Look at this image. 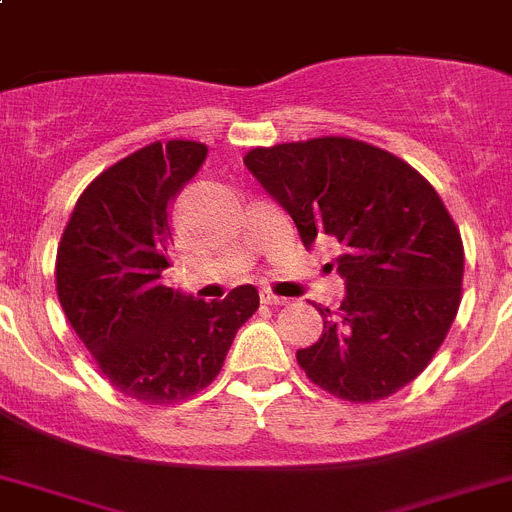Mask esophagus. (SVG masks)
I'll use <instances>...</instances> for the list:
<instances>
[{
	"label": "esophagus",
	"mask_w": 512,
	"mask_h": 512,
	"mask_svg": "<svg viewBox=\"0 0 512 512\" xmlns=\"http://www.w3.org/2000/svg\"><path fill=\"white\" fill-rule=\"evenodd\" d=\"M260 299H262V304H270V306L288 304V299H283V296L273 293V291H270V288H260Z\"/></svg>",
	"instance_id": "34e87169"
}]
</instances>
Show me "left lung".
Listing matches in <instances>:
<instances>
[{
    "mask_svg": "<svg viewBox=\"0 0 512 512\" xmlns=\"http://www.w3.org/2000/svg\"><path fill=\"white\" fill-rule=\"evenodd\" d=\"M244 164L291 213L304 247L330 239L345 278L340 309L296 361L355 404L397 394L446 340L461 304L459 226L415 167L348 136L255 146Z\"/></svg>",
    "mask_w": 512,
    "mask_h": 512,
    "instance_id": "1",
    "label": "left lung"
}]
</instances>
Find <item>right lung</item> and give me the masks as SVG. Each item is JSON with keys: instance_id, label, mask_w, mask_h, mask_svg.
Masks as SVG:
<instances>
[{"instance_id": "1", "label": "right lung", "mask_w": 512, "mask_h": 512, "mask_svg": "<svg viewBox=\"0 0 512 512\" xmlns=\"http://www.w3.org/2000/svg\"><path fill=\"white\" fill-rule=\"evenodd\" d=\"M208 154L201 141H154L84 188L56 252L61 309L110 386L172 404L219 376L231 340L260 306L255 286L201 301L162 286L167 206Z\"/></svg>"}]
</instances>
